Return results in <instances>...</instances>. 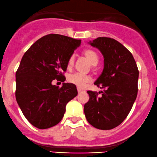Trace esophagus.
Here are the masks:
<instances>
[{
    "mask_svg": "<svg viewBox=\"0 0 157 157\" xmlns=\"http://www.w3.org/2000/svg\"><path fill=\"white\" fill-rule=\"evenodd\" d=\"M77 90H78V93H81V92H82V90H81L80 88H77Z\"/></svg>",
    "mask_w": 157,
    "mask_h": 157,
    "instance_id": "1",
    "label": "esophagus"
}]
</instances>
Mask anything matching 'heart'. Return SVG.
<instances>
[{
	"mask_svg": "<svg viewBox=\"0 0 157 157\" xmlns=\"http://www.w3.org/2000/svg\"><path fill=\"white\" fill-rule=\"evenodd\" d=\"M84 55L92 65H96L98 64V60H99V56L94 50H85L84 52ZM73 63H74V56H71L67 62V66L69 67H71ZM67 81L71 84L77 86L78 88H83L86 83L90 82V77L89 75H84L80 73H73L67 76Z\"/></svg>",
	"mask_w": 157,
	"mask_h": 157,
	"instance_id": "obj_1",
	"label": "heart"
}]
</instances>
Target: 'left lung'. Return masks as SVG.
I'll use <instances>...</instances> for the list:
<instances>
[{"instance_id": "left-lung-1", "label": "left lung", "mask_w": 157, "mask_h": 157, "mask_svg": "<svg viewBox=\"0 0 157 157\" xmlns=\"http://www.w3.org/2000/svg\"><path fill=\"white\" fill-rule=\"evenodd\" d=\"M88 44L103 56V70L94 84L104 91L99 98L87 91L90 100L84 107L85 117L95 128L111 129L126 119L136 100L138 69L132 54L113 38L100 37Z\"/></svg>"}]
</instances>
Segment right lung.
<instances>
[{
	"label": "right lung",
	"instance_id": "add662e5",
	"mask_svg": "<svg viewBox=\"0 0 157 157\" xmlns=\"http://www.w3.org/2000/svg\"><path fill=\"white\" fill-rule=\"evenodd\" d=\"M82 40L49 34L25 53L16 73V100L25 117L38 129H48L63 119L67 103L78 94L76 86L64 83L67 62ZM63 82L61 88L52 84Z\"/></svg>",
	"mask_w": 157,
	"mask_h": 157
}]
</instances>
